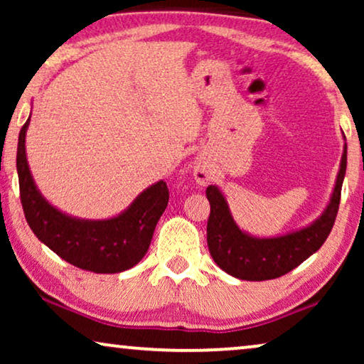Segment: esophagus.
<instances>
[{"mask_svg":"<svg viewBox=\"0 0 364 364\" xmlns=\"http://www.w3.org/2000/svg\"><path fill=\"white\" fill-rule=\"evenodd\" d=\"M193 178H196V182L200 183V186H207V183L210 182L212 171H210V168H208V166H207L205 162L198 161L196 164V167H193Z\"/></svg>","mask_w":364,"mask_h":364,"instance_id":"obj_1","label":"esophagus"}]
</instances>
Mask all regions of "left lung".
Masks as SVG:
<instances>
[{"mask_svg": "<svg viewBox=\"0 0 364 364\" xmlns=\"http://www.w3.org/2000/svg\"><path fill=\"white\" fill-rule=\"evenodd\" d=\"M346 172V146L330 205L310 227L275 238H255L235 225L225 197L215 186H208L210 202L207 243L213 262L228 275L248 282L273 280L291 272L320 248L335 225L340 208L341 186Z\"/></svg>", "mask_w": 364, "mask_h": 364, "instance_id": "left-lung-1", "label": "left lung"}]
</instances>
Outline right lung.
I'll use <instances>...</instances> for the list:
<instances>
[{
  "label": "right lung",
  "mask_w": 364,
  "mask_h": 364,
  "mask_svg": "<svg viewBox=\"0 0 364 364\" xmlns=\"http://www.w3.org/2000/svg\"><path fill=\"white\" fill-rule=\"evenodd\" d=\"M29 119L18 139L16 168L24 217L34 235L71 265L94 273H119L137 265L151 245L159 218L168 203L167 183L146 188L121 215L79 220L61 213L38 192L26 161Z\"/></svg>",
  "instance_id": "obj_1"
}]
</instances>
